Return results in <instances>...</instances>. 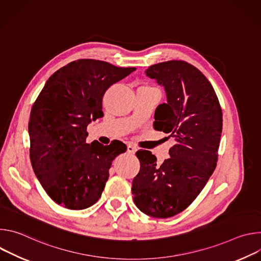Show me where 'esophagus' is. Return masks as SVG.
Instances as JSON below:
<instances>
[{
	"mask_svg": "<svg viewBox=\"0 0 261 261\" xmlns=\"http://www.w3.org/2000/svg\"><path fill=\"white\" fill-rule=\"evenodd\" d=\"M127 151L130 154H134L136 152V147L134 145H132V144H128L127 145Z\"/></svg>",
	"mask_w": 261,
	"mask_h": 261,
	"instance_id": "esophagus-1",
	"label": "esophagus"
}]
</instances>
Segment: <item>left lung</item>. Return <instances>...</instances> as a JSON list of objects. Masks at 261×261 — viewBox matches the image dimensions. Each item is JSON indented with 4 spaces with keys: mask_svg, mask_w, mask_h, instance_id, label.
Listing matches in <instances>:
<instances>
[{
    "mask_svg": "<svg viewBox=\"0 0 261 261\" xmlns=\"http://www.w3.org/2000/svg\"><path fill=\"white\" fill-rule=\"evenodd\" d=\"M146 76L164 87L167 102L155 111L154 128L176 143L161 165L150 151H138V174L133 178L135 205L154 218H169L187 208L201 192L218 161L222 109L207 79L185 61L152 65Z\"/></svg>",
    "mask_w": 261,
    "mask_h": 261,
    "instance_id": "1",
    "label": "left lung"
}]
</instances>
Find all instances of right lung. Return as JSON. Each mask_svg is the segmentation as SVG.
<instances>
[{
	"label": "right lung",
	"instance_id": "obj_1",
	"mask_svg": "<svg viewBox=\"0 0 261 261\" xmlns=\"http://www.w3.org/2000/svg\"><path fill=\"white\" fill-rule=\"evenodd\" d=\"M135 70L99 60L73 61L56 71L37 97L29 122L30 159L56 203L84 210L101 197L111 162L127 146L119 140L87 143V127L103 117L106 90Z\"/></svg>",
	"mask_w": 261,
	"mask_h": 261
}]
</instances>
